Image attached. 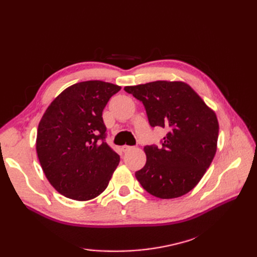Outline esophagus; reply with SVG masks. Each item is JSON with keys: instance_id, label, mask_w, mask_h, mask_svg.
Segmentation results:
<instances>
[{"instance_id": "obj_1", "label": "esophagus", "mask_w": 257, "mask_h": 257, "mask_svg": "<svg viewBox=\"0 0 257 257\" xmlns=\"http://www.w3.org/2000/svg\"><path fill=\"white\" fill-rule=\"evenodd\" d=\"M121 149H122V151L123 152H127V151H130V150H132V149H133V147H131V146H122V148H121Z\"/></svg>"}]
</instances>
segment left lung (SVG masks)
I'll return each instance as SVG.
<instances>
[{"label":"left lung","instance_id":"1","mask_svg":"<svg viewBox=\"0 0 257 257\" xmlns=\"http://www.w3.org/2000/svg\"><path fill=\"white\" fill-rule=\"evenodd\" d=\"M145 105L151 126L166 131L162 146H146V165L135 176L151 195H185L204 177L214 158L219 121L191 85L158 80L124 88Z\"/></svg>","mask_w":257,"mask_h":257}]
</instances>
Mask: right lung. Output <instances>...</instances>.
<instances>
[{
  "label": "right lung",
  "mask_w": 257,
  "mask_h": 257,
  "mask_svg": "<svg viewBox=\"0 0 257 257\" xmlns=\"http://www.w3.org/2000/svg\"><path fill=\"white\" fill-rule=\"evenodd\" d=\"M121 90L110 82L89 80L62 91L38 124L36 153L50 184L78 201L102 194L120 157L105 142L103 110Z\"/></svg>",
  "instance_id": "add662e5"
}]
</instances>
